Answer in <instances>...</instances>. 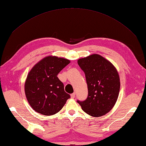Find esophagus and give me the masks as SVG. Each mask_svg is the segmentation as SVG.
<instances>
[{"instance_id":"34e87169","label":"esophagus","mask_w":146,"mask_h":146,"mask_svg":"<svg viewBox=\"0 0 146 146\" xmlns=\"http://www.w3.org/2000/svg\"><path fill=\"white\" fill-rule=\"evenodd\" d=\"M71 98H74L75 97V93H73V94H71Z\"/></svg>"}]
</instances>
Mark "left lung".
<instances>
[{"label": "left lung", "instance_id": "8db88e82", "mask_svg": "<svg viewBox=\"0 0 146 146\" xmlns=\"http://www.w3.org/2000/svg\"><path fill=\"white\" fill-rule=\"evenodd\" d=\"M78 64L85 73L88 95L77 103L88 114L102 116L111 110L118 98V73L112 64L96 54L79 59Z\"/></svg>", "mask_w": 146, "mask_h": 146}]
</instances>
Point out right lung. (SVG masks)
Here are the masks:
<instances>
[{
  "label": "right lung",
  "instance_id": "1",
  "mask_svg": "<svg viewBox=\"0 0 146 146\" xmlns=\"http://www.w3.org/2000/svg\"><path fill=\"white\" fill-rule=\"evenodd\" d=\"M69 60L47 56L34 66L27 76L25 91L31 107L43 115H50L60 110L70 95L57 75L69 64Z\"/></svg>",
  "mask_w": 146,
  "mask_h": 146
}]
</instances>
